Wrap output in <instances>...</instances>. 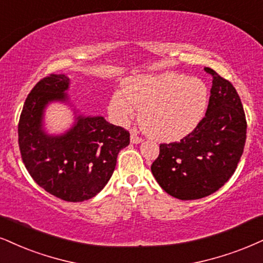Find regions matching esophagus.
<instances>
[{"mask_svg": "<svg viewBox=\"0 0 263 263\" xmlns=\"http://www.w3.org/2000/svg\"><path fill=\"white\" fill-rule=\"evenodd\" d=\"M141 141H142V139L139 137L138 134H135V133H132V135H130V142H132V144H140Z\"/></svg>", "mask_w": 263, "mask_h": 263, "instance_id": "1", "label": "esophagus"}]
</instances>
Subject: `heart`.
Returning a JSON list of instances; mask_svg holds the SVG:
<instances>
[{
	"label": "heart",
	"instance_id": "b5f03b06",
	"mask_svg": "<svg viewBox=\"0 0 263 263\" xmlns=\"http://www.w3.org/2000/svg\"><path fill=\"white\" fill-rule=\"evenodd\" d=\"M209 103V89L199 78L177 73L137 76L123 84V93L113 92L108 111L126 125L140 109L139 121L152 138L177 141L196 128Z\"/></svg>",
	"mask_w": 263,
	"mask_h": 263
}]
</instances>
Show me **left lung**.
<instances>
[{"instance_id": "1", "label": "left lung", "mask_w": 263, "mask_h": 263, "mask_svg": "<svg viewBox=\"0 0 263 263\" xmlns=\"http://www.w3.org/2000/svg\"><path fill=\"white\" fill-rule=\"evenodd\" d=\"M212 87L206 115L179 142L160 145L151 172L160 186L179 200L213 194L233 176L244 151L246 119L231 82L206 67Z\"/></svg>"}]
</instances>
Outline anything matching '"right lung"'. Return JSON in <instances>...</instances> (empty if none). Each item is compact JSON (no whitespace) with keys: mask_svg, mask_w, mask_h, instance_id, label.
Wrapping results in <instances>:
<instances>
[{"mask_svg":"<svg viewBox=\"0 0 263 263\" xmlns=\"http://www.w3.org/2000/svg\"><path fill=\"white\" fill-rule=\"evenodd\" d=\"M69 78L50 74L32 87L18 124L22 160L42 189L58 199L80 202L101 191L116 168L117 156L130 134L101 116L76 112L72 128L60 135L44 129V113L51 102L69 103Z\"/></svg>","mask_w":263,"mask_h":263,"instance_id":"add662e5","label":"right lung"}]
</instances>
